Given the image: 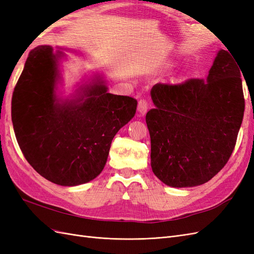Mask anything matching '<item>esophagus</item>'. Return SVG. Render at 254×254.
<instances>
[{"instance_id":"34e87169","label":"esophagus","mask_w":254,"mask_h":254,"mask_svg":"<svg viewBox=\"0 0 254 254\" xmlns=\"http://www.w3.org/2000/svg\"><path fill=\"white\" fill-rule=\"evenodd\" d=\"M147 109H148V103L146 99L144 98H141L139 103H137V111L140 112L141 115H144L146 112H147Z\"/></svg>"}]
</instances>
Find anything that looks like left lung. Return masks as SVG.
<instances>
[{"instance_id": "obj_1", "label": "left lung", "mask_w": 254, "mask_h": 254, "mask_svg": "<svg viewBox=\"0 0 254 254\" xmlns=\"http://www.w3.org/2000/svg\"><path fill=\"white\" fill-rule=\"evenodd\" d=\"M241 72L231 54L220 50L206 79L152 87L155 108L146 114V124L152 172L163 183L199 186L227 164L245 111Z\"/></svg>"}]
</instances>
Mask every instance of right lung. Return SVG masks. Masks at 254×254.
I'll use <instances>...</instances> for the list:
<instances>
[{
    "label": "right lung",
    "mask_w": 254,
    "mask_h": 254,
    "mask_svg": "<svg viewBox=\"0 0 254 254\" xmlns=\"http://www.w3.org/2000/svg\"><path fill=\"white\" fill-rule=\"evenodd\" d=\"M58 56L48 45L29 53L12 93L11 119L22 153L34 170L53 183L74 187L102 173L114 135L134 117L137 102L108 93L101 81L59 104Z\"/></svg>",
    "instance_id": "1"
}]
</instances>
